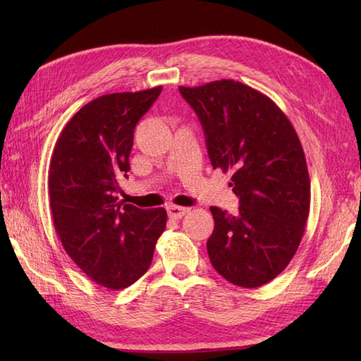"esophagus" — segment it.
<instances>
[{
    "label": "esophagus",
    "mask_w": 361,
    "mask_h": 361,
    "mask_svg": "<svg viewBox=\"0 0 361 361\" xmlns=\"http://www.w3.org/2000/svg\"><path fill=\"white\" fill-rule=\"evenodd\" d=\"M169 216L173 218V220H179L185 214L190 212V207H183V206H176V204H170L167 207Z\"/></svg>",
    "instance_id": "1"
}]
</instances>
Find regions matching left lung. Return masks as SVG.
Instances as JSON below:
<instances>
[{"label":"left lung","mask_w":361,"mask_h":361,"mask_svg":"<svg viewBox=\"0 0 361 361\" xmlns=\"http://www.w3.org/2000/svg\"><path fill=\"white\" fill-rule=\"evenodd\" d=\"M179 92L199 116L214 170L232 173L239 197L236 216L211 207V264L233 285L259 288L289 265L307 223L310 179L300 138L268 96L239 81Z\"/></svg>","instance_id":"left-lung-1"}]
</instances>
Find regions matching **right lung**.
Listing matches in <instances>:
<instances>
[{
	"label": "right lung",
	"instance_id": "right-lung-1",
	"mask_svg": "<svg viewBox=\"0 0 361 361\" xmlns=\"http://www.w3.org/2000/svg\"><path fill=\"white\" fill-rule=\"evenodd\" d=\"M162 90L111 93L84 105L54 147L49 206L60 241L85 276L120 290L149 269L166 228L164 207L120 202L117 178L128 176L134 129Z\"/></svg>",
	"mask_w": 361,
	"mask_h": 361
}]
</instances>
